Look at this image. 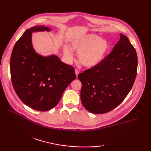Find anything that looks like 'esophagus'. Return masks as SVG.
<instances>
[{"instance_id":"1","label":"esophagus","mask_w":151,"mask_h":151,"mask_svg":"<svg viewBox=\"0 0 151 151\" xmlns=\"http://www.w3.org/2000/svg\"><path fill=\"white\" fill-rule=\"evenodd\" d=\"M75 70V74H76V76H78V74H79V70H78L77 69H76Z\"/></svg>"}]
</instances>
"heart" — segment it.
<instances>
[{
    "label": "heart",
    "mask_w": 151,
    "mask_h": 151,
    "mask_svg": "<svg viewBox=\"0 0 151 151\" xmlns=\"http://www.w3.org/2000/svg\"><path fill=\"white\" fill-rule=\"evenodd\" d=\"M72 49L78 52L79 62L87 67L100 63L108 50V41L96 34H88L72 42ZM63 53L68 60L73 59V53L68 46L63 48Z\"/></svg>",
    "instance_id": "b5f03b06"
}]
</instances>
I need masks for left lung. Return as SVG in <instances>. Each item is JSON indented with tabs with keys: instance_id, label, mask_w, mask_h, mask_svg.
<instances>
[{
	"instance_id": "1",
	"label": "left lung",
	"mask_w": 151,
	"mask_h": 151,
	"mask_svg": "<svg viewBox=\"0 0 151 151\" xmlns=\"http://www.w3.org/2000/svg\"><path fill=\"white\" fill-rule=\"evenodd\" d=\"M137 57L129 38L120 34L113 50L97 65L80 73L81 98L93 114H105L118 106L132 89L137 75Z\"/></svg>"
}]
</instances>
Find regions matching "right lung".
Segmentation results:
<instances>
[{
	"instance_id": "add662e5",
	"label": "right lung",
	"mask_w": 151,
	"mask_h": 151,
	"mask_svg": "<svg viewBox=\"0 0 151 151\" xmlns=\"http://www.w3.org/2000/svg\"><path fill=\"white\" fill-rule=\"evenodd\" d=\"M40 31H50V28H31L16 42L10 58V73L14 90L21 101L34 110L45 111L56 106L76 75L73 67L57 56L45 57L36 52L32 34Z\"/></svg>"
}]
</instances>
